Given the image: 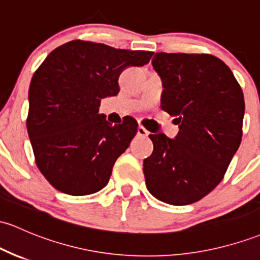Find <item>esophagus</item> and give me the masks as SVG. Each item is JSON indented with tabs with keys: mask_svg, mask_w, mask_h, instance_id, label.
Segmentation results:
<instances>
[{
	"mask_svg": "<svg viewBox=\"0 0 260 260\" xmlns=\"http://www.w3.org/2000/svg\"><path fill=\"white\" fill-rule=\"evenodd\" d=\"M137 135H138L139 137H147L148 135H149V132L145 129L143 125H139L138 129H137Z\"/></svg>",
	"mask_w": 260,
	"mask_h": 260,
	"instance_id": "1",
	"label": "esophagus"
}]
</instances>
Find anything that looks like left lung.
Masks as SVG:
<instances>
[{"instance_id":"obj_1","label":"left lung","mask_w":260,"mask_h":260,"mask_svg":"<svg viewBox=\"0 0 260 260\" xmlns=\"http://www.w3.org/2000/svg\"><path fill=\"white\" fill-rule=\"evenodd\" d=\"M161 108L179 124L174 139L150 135L145 185L155 199L181 206L199 201L223 179L242 141L243 91L223 61L210 54L156 53Z\"/></svg>"}]
</instances>
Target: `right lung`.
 I'll return each mask as SVG.
<instances>
[{
    "label": "right lung",
    "instance_id": "add662e5",
    "mask_svg": "<svg viewBox=\"0 0 260 260\" xmlns=\"http://www.w3.org/2000/svg\"><path fill=\"white\" fill-rule=\"evenodd\" d=\"M153 54L71 41L51 51L34 73L27 131L37 167L56 190L82 196L106 186L138 123L127 117L112 125L99 113L100 102L118 93L125 68L143 67Z\"/></svg>",
    "mask_w": 260,
    "mask_h": 260
}]
</instances>
